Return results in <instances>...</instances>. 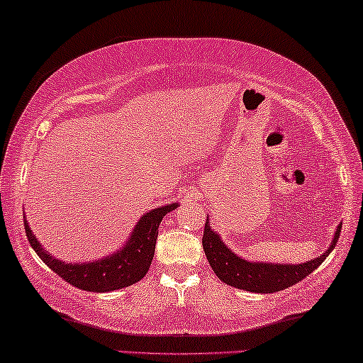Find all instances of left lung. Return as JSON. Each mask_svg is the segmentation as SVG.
<instances>
[{
  "instance_id": "1",
  "label": "left lung",
  "mask_w": 363,
  "mask_h": 363,
  "mask_svg": "<svg viewBox=\"0 0 363 363\" xmlns=\"http://www.w3.org/2000/svg\"><path fill=\"white\" fill-rule=\"evenodd\" d=\"M340 228L342 225L335 231L334 241L329 250L320 257H315L304 264H264V262H247L241 259L235 252L228 250L215 231H211V228L208 226V220L205 223L201 242L208 262L223 282L238 287V289L266 294V292L287 289L309 276L312 271H315L335 247V242L339 241L340 236Z\"/></svg>"
}]
</instances>
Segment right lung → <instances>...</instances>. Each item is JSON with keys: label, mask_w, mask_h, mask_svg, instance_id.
<instances>
[{"label": "right lung", "mask_w": 363, "mask_h": 363, "mask_svg": "<svg viewBox=\"0 0 363 363\" xmlns=\"http://www.w3.org/2000/svg\"><path fill=\"white\" fill-rule=\"evenodd\" d=\"M178 205H167L157 210H152L145 216L140 218L133 230L130 241L127 242L122 251L111 257H104L96 262L86 264H66V262L54 259L44 247L39 245L24 220V230L29 240V245L36 251V255L44 261V264L51 267L59 277L69 284L76 286L77 289L91 292H108L132 286L142 279L148 272L152 264L153 252H155L158 226L167 213L175 210Z\"/></svg>", "instance_id": "1"}]
</instances>
